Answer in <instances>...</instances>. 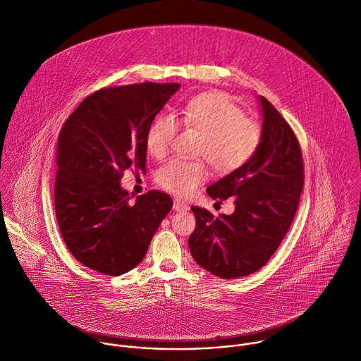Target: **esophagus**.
I'll return each instance as SVG.
<instances>
[{
    "mask_svg": "<svg viewBox=\"0 0 361 361\" xmlns=\"http://www.w3.org/2000/svg\"><path fill=\"white\" fill-rule=\"evenodd\" d=\"M173 209L174 211H187L188 209V205L185 202H183L181 200H174L173 202Z\"/></svg>",
    "mask_w": 361,
    "mask_h": 361,
    "instance_id": "1",
    "label": "esophagus"
}]
</instances>
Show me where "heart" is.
<instances>
[{"instance_id": "1", "label": "heart", "mask_w": 361, "mask_h": 361, "mask_svg": "<svg viewBox=\"0 0 361 361\" xmlns=\"http://www.w3.org/2000/svg\"><path fill=\"white\" fill-rule=\"evenodd\" d=\"M185 128L200 132L194 156L205 159L215 171L226 174L245 166L257 152L262 142V126L221 92H202L192 97L181 111ZM178 121L171 114H160L146 135V147L152 157L169 156ZM202 159H174L156 174L157 184L176 195L187 197L208 178Z\"/></svg>"}]
</instances>
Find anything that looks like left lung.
Wrapping results in <instances>:
<instances>
[{
    "label": "left lung",
    "mask_w": 361,
    "mask_h": 361,
    "mask_svg": "<svg viewBox=\"0 0 361 361\" xmlns=\"http://www.w3.org/2000/svg\"><path fill=\"white\" fill-rule=\"evenodd\" d=\"M263 136L255 156L207 188L214 200L235 198L232 215L214 216L191 207L195 229L190 252L202 269L221 279L260 270L287 235L304 188V159L297 135L274 105L260 97Z\"/></svg>",
    "instance_id": "obj_1"
}]
</instances>
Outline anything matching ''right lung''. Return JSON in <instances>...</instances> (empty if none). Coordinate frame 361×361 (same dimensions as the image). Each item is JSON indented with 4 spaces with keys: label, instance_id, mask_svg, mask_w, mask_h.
Here are the masks:
<instances>
[{
    "label": "right lung",
    "instance_id": "add662e5",
    "mask_svg": "<svg viewBox=\"0 0 361 361\" xmlns=\"http://www.w3.org/2000/svg\"><path fill=\"white\" fill-rule=\"evenodd\" d=\"M178 82L104 87L66 119L56 147L54 211L61 238L82 266L121 276L145 257L173 200L147 191L130 204L121 178L146 173V135Z\"/></svg>",
    "mask_w": 361,
    "mask_h": 361
}]
</instances>
